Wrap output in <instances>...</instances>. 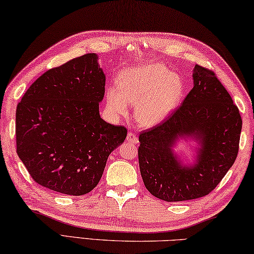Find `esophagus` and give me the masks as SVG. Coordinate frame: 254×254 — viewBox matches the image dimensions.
Here are the masks:
<instances>
[{
    "label": "esophagus",
    "mask_w": 254,
    "mask_h": 254,
    "mask_svg": "<svg viewBox=\"0 0 254 254\" xmlns=\"http://www.w3.org/2000/svg\"><path fill=\"white\" fill-rule=\"evenodd\" d=\"M126 140L128 143H132V144H136L137 142H138V138H137V136H136V134L135 132H132V131H129L128 132V135H127V137H126Z\"/></svg>",
    "instance_id": "34e87169"
}]
</instances>
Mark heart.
I'll use <instances>...</instances> for the list:
<instances>
[{"instance_id":"obj_1","label":"heart","mask_w":254,"mask_h":254,"mask_svg":"<svg viewBox=\"0 0 254 254\" xmlns=\"http://www.w3.org/2000/svg\"><path fill=\"white\" fill-rule=\"evenodd\" d=\"M184 91L180 76L163 65L153 63L120 73L118 86H109L106 97L108 107L119 115L126 114L129 103H136L137 122L153 126L179 105Z\"/></svg>"}]
</instances>
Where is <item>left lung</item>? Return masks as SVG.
Listing matches in <instances>:
<instances>
[{"label":"left lung","instance_id":"left-lung-1","mask_svg":"<svg viewBox=\"0 0 254 254\" xmlns=\"http://www.w3.org/2000/svg\"><path fill=\"white\" fill-rule=\"evenodd\" d=\"M193 88L163 122L139 135L138 162L144 185L164 201H185L210 193L239 153L242 118L216 74L200 65L193 69ZM201 143L196 164L182 167L172 147L179 136Z\"/></svg>","mask_w":254,"mask_h":254}]
</instances>
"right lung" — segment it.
Masks as SVG:
<instances>
[{
    "mask_svg": "<svg viewBox=\"0 0 254 254\" xmlns=\"http://www.w3.org/2000/svg\"><path fill=\"white\" fill-rule=\"evenodd\" d=\"M95 54L48 69L15 112L16 153L36 184L82 196L102 177L108 156L127 136L99 115L106 76Z\"/></svg>",
    "mask_w": 254,
    "mask_h": 254,
    "instance_id": "right-lung-1",
    "label": "right lung"
}]
</instances>
